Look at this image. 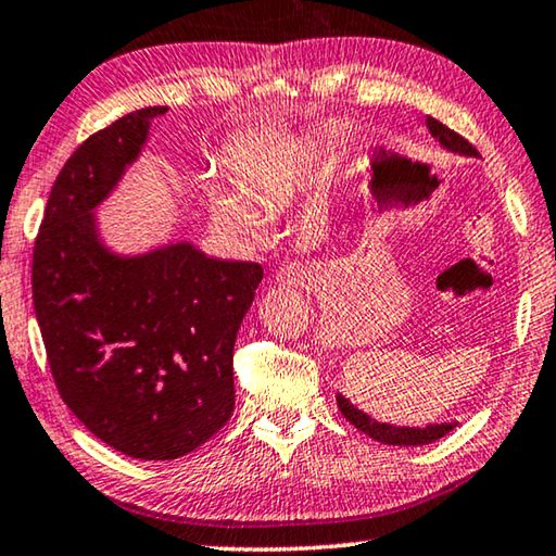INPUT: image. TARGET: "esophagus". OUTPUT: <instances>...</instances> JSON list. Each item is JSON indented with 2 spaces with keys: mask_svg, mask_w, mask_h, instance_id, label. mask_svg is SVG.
<instances>
[{
  "mask_svg": "<svg viewBox=\"0 0 556 556\" xmlns=\"http://www.w3.org/2000/svg\"><path fill=\"white\" fill-rule=\"evenodd\" d=\"M314 279V271L304 262H289L277 271V285L281 287H306Z\"/></svg>",
  "mask_w": 556,
  "mask_h": 556,
  "instance_id": "obj_1",
  "label": "esophagus"
}]
</instances>
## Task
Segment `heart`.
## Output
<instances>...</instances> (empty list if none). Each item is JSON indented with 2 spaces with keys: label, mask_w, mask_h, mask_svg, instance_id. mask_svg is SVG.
Segmentation results:
<instances>
[{
  "label": "heart",
  "mask_w": 556,
  "mask_h": 556,
  "mask_svg": "<svg viewBox=\"0 0 556 556\" xmlns=\"http://www.w3.org/2000/svg\"><path fill=\"white\" fill-rule=\"evenodd\" d=\"M304 151L285 136L254 138L232 155L235 182L207 178L202 182L207 215L219 230L250 235L264 227L262 207H281L294 195Z\"/></svg>",
  "instance_id": "heart-1"
}]
</instances>
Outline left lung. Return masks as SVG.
Wrapping results in <instances>:
<instances>
[{
  "mask_svg": "<svg viewBox=\"0 0 556 556\" xmlns=\"http://www.w3.org/2000/svg\"><path fill=\"white\" fill-rule=\"evenodd\" d=\"M426 126L430 130V136H433L438 143L445 148V151L478 157V151H475L468 140H465L463 136H457L455 130L443 126L440 121L428 116ZM337 405H339L341 416L346 418L351 426H356L361 433H366L368 438H374V440H378V443H386V445H428V443H435V440L447 435L457 426V422H433V426H426V428L389 426V422H378L371 416H366L364 410H358L356 405L349 399H343L341 393H337Z\"/></svg>",
  "mask_w": 556,
  "mask_h": 556,
  "instance_id": "1",
  "label": "left lung"
}]
</instances>
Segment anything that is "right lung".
Returning <instances> with one entry per match:
<instances>
[{"instance_id": "obj_1", "label": "right lung", "mask_w": 556, "mask_h": 556, "mask_svg": "<svg viewBox=\"0 0 556 556\" xmlns=\"http://www.w3.org/2000/svg\"><path fill=\"white\" fill-rule=\"evenodd\" d=\"M151 105L99 130L68 157L34 242V312L51 376L74 416L118 453L175 460L235 410L232 351L257 262L207 257L192 242L118 254L96 207L148 143Z\"/></svg>"}]
</instances>
